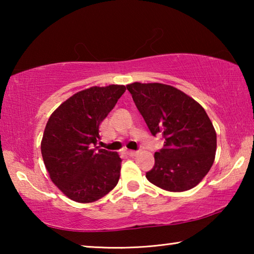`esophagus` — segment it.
<instances>
[{
	"mask_svg": "<svg viewBox=\"0 0 254 254\" xmlns=\"http://www.w3.org/2000/svg\"><path fill=\"white\" fill-rule=\"evenodd\" d=\"M127 154L130 157H135L137 154V151H132V150H128V151H127Z\"/></svg>",
	"mask_w": 254,
	"mask_h": 254,
	"instance_id": "esophagus-1",
	"label": "esophagus"
}]
</instances>
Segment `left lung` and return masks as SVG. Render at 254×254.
I'll list each match as a JSON object with an SVG mask.
<instances>
[{"mask_svg": "<svg viewBox=\"0 0 254 254\" xmlns=\"http://www.w3.org/2000/svg\"><path fill=\"white\" fill-rule=\"evenodd\" d=\"M135 106L163 148L154 153L150 183L168 191H185L198 185L213 166L216 132L203 106L170 85H127Z\"/></svg>", "mask_w": 254, "mask_h": 254, "instance_id": "obj_1", "label": "left lung"}]
</instances>
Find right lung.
Wrapping results in <instances>:
<instances>
[{"label":"right lung","instance_id":"obj_1","mask_svg":"<svg viewBox=\"0 0 254 254\" xmlns=\"http://www.w3.org/2000/svg\"><path fill=\"white\" fill-rule=\"evenodd\" d=\"M126 86H93L76 93L47 122L41 154L50 179L68 198L93 203L119 182L121 158L96 147L98 127L113 110Z\"/></svg>","mask_w":254,"mask_h":254}]
</instances>
